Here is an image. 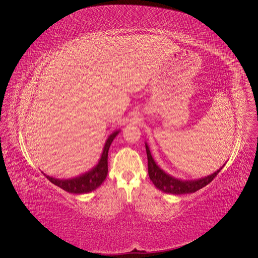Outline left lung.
Returning <instances> with one entry per match:
<instances>
[{"label":"left lung","instance_id":"1","mask_svg":"<svg viewBox=\"0 0 258 258\" xmlns=\"http://www.w3.org/2000/svg\"><path fill=\"white\" fill-rule=\"evenodd\" d=\"M146 151L148 156V170H149V176L151 181L159 190L169 194L181 195V194L194 193L202 189L206 185H208L210 182H212V180L218 175V173L223 168L222 167L212 175L199 180L182 181V180L175 179L174 177L166 174L162 169H160V167L155 163L147 143H146Z\"/></svg>","mask_w":258,"mask_h":258}]
</instances>
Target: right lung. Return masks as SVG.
I'll return each mask as SVG.
<instances>
[{"mask_svg":"<svg viewBox=\"0 0 258 258\" xmlns=\"http://www.w3.org/2000/svg\"><path fill=\"white\" fill-rule=\"evenodd\" d=\"M119 131H116L112 133L107 141L105 142L103 152L101 154V158L99 159L98 164L91 169L90 171L77 176L75 178L71 179H66V180H60V179H55L50 176H46V178L54 185L58 186L59 188L63 189L66 192L73 193V194H84V193H89L96 188H98L102 182L105 180L108 172L107 168V156H108V150L109 147L114 140V138L117 136Z\"/></svg>","mask_w":258,"mask_h":258,"instance_id":"1","label":"right lung"}]
</instances>
